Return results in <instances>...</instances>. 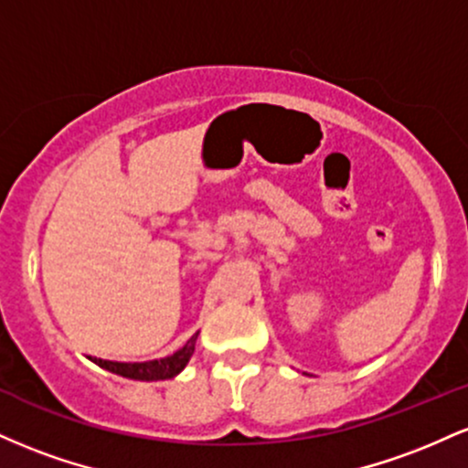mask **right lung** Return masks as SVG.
I'll use <instances>...</instances> for the list:
<instances>
[{"label": "right lung", "mask_w": 468, "mask_h": 468, "mask_svg": "<svg viewBox=\"0 0 468 468\" xmlns=\"http://www.w3.org/2000/svg\"><path fill=\"white\" fill-rule=\"evenodd\" d=\"M200 332H196L178 352H174L171 356L155 358V361H144V363H118V361H103V358H94V363L99 367L107 369V372L122 376V378L132 380H166L178 376L182 369L186 367L189 358L196 352V341Z\"/></svg>", "instance_id": "right-lung-1"}]
</instances>
